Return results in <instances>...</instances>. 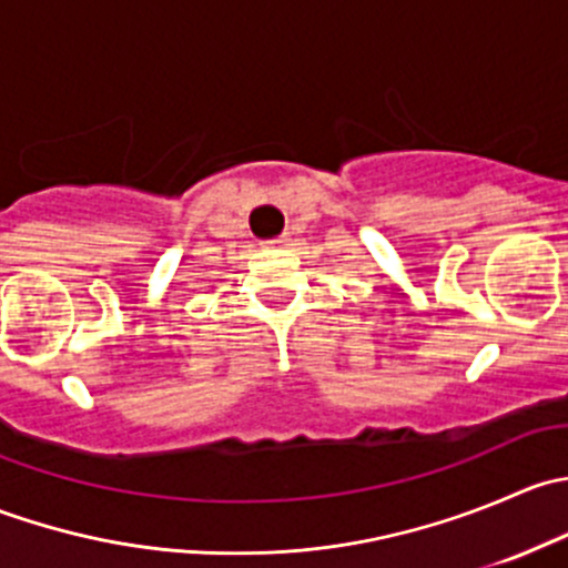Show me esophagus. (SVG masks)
<instances>
[{
	"mask_svg": "<svg viewBox=\"0 0 568 568\" xmlns=\"http://www.w3.org/2000/svg\"><path fill=\"white\" fill-rule=\"evenodd\" d=\"M283 242L285 239H268V242H263V247H280Z\"/></svg>",
	"mask_w": 568,
	"mask_h": 568,
	"instance_id": "1",
	"label": "esophagus"
}]
</instances>
